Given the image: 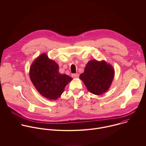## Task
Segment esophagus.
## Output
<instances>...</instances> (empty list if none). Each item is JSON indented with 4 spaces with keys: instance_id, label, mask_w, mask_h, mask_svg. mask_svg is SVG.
<instances>
[{
    "instance_id": "1",
    "label": "esophagus",
    "mask_w": 146,
    "mask_h": 146,
    "mask_svg": "<svg viewBox=\"0 0 146 146\" xmlns=\"http://www.w3.org/2000/svg\"><path fill=\"white\" fill-rule=\"evenodd\" d=\"M72 76L73 78H78L79 77V74L78 73H75V74H73L72 75Z\"/></svg>"
}]
</instances>
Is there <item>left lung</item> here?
Instances as JSON below:
<instances>
[{
	"label": "left lung",
	"instance_id": "obj_1",
	"mask_svg": "<svg viewBox=\"0 0 146 146\" xmlns=\"http://www.w3.org/2000/svg\"><path fill=\"white\" fill-rule=\"evenodd\" d=\"M114 74L112 65L105 60L92 59L88 62L80 78L91 93L100 95L110 88Z\"/></svg>",
	"mask_w": 146,
	"mask_h": 146
}]
</instances>
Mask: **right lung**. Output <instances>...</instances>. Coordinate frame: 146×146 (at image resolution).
Returning a JSON list of instances; mask_svg holds the SVG:
<instances>
[{"label": "right lung", "mask_w": 146, "mask_h": 146, "mask_svg": "<svg viewBox=\"0 0 146 146\" xmlns=\"http://www.w3.org/2000/svg\"><path fill=\"white\" fill-rule=\"evenodd\" d=\"M29 76L37 91L47 99L55 100L64 92L73 78L59 72V66L46 53L41 54L32 62Z\"/></svg>", "instance_id": "right-lung-1"}]
</instances>
